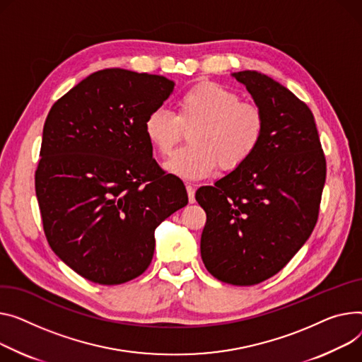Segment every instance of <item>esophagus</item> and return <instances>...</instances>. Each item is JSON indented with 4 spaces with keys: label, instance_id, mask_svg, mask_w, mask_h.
Here are the masks:
<instances>
[{
    "label": "esophagus",
    "instance_id": "1",
    "mask_svg": "<svg viewBox=\"0 0 362 362\" xmlns=\"http://www.w3.org/2000/svg\"><path fill=\"white\" fill-rule=\"evenodd\" d=\"M186 190H187V198H189V202L194 204L195 202V187L192 185H186Z\"/></svg>",
    "mask_w": 362,
    "mask_h": 362
}]
</instances>
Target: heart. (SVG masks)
Here are the masks:
<instances>
[{
	"label": "heart",
	"mask_w": 362,
	"mask_h": 362,
	"mask_svg": "<svg viewBox=\"0 0 362 362\" xmlns=\"http://www.w3.org/2000/svg\"><path fill=\"white\" fill-rule=\"evenodd\" d=\"M190 146L164 163L167 173L185 180H201L216 167L231 172L243 165L260 147L267 129L263 110L216 83H201L185 91L176 102V113L158 107L144 120V134L151 147L168 156L183 129Z\"/></svg>",
	"instance_id": "obj_1"
}]
</instances>
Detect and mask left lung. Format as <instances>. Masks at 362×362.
Here are the masks:
<instances>
[{
	"instance_id": "obj_1",
	"label": "left lung",
	"mask_w": 362,
	"mask_h": 362,
	"mask_svg": "<svg viewBox=\"0 0 362 362\" xmlns=\"http://www.w3.org/2000/svg\"><path fill=\"white\" fill-rule=\"evenodd\" d=\"M231 76L263 110L267 129L243 165L197 190L206 212L201 256L216 279L255 285L278 274L315 228L326 160L315 116L294 93L257 71Z\"/></svg>"
}]
</instances>
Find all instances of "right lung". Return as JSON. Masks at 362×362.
Instances as JSON below:
<instances>
[{
	"instance_id": "right-lung-1",
	"label": "right lung",
	"mask_w": 362,
	"mask_h": 362,
	"mask_svg": "<svg viewBox=\"0 0 362 362\" xmlns=\"http://www.w3.org/2000/svg\"><path fill=\"white\" fill-rule=\"evenodd\" d=\"M161 76L107 68L55 102L35 175L45 235L83 278L117 285L153 260L156 228L187 204L153 158L144 120L173 93Z\"/></svg>"
}]
</instances>
